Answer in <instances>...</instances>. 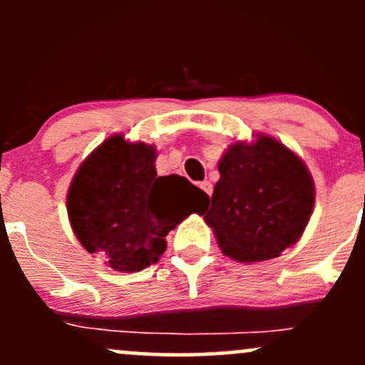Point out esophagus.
<instances>
[{"label": "esophagus", "instance_id": "1", "mask_svg": "<svg viewBox=\"0 0 365 365\" xmlns=\"http://www.w3.org/2000/svg\"><path fill=\"white\" fill-rule=\"evenodd\" d=\"M199 187L202 188V190L206 192L207 195H211V194H212V183H211V182H207V180H204V182H200V183H199Z\"/></svg>", "mask_w": 365, "mask_h": 365}]
</instances>
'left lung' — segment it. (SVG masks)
Returning a JSON list of instances; mask_svg holds the SVG:
<instances>
[{
  "label": "left lung",
  "mask_w": 365,
  "mask_h": 365,
  "mask_svg": "<svg viewBox=\"0 0 365 365\" xmlns=\"http://www.w3.org/2000/svg\"><path fill=\"white\" fill-rule=\"evenodd\" d=\"M220 180L204 220L225 255L240 262L282 255L312 215L314 182L304 161L269 135L235 142L217 163Z\"/></svg>",
  "instance_id": "obj_1"
}]
</instances>
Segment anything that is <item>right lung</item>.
<instances>
[{
    "label": "right lung",
    "mask_w": 365,
    "mask_h": 365,
    "mask_svg": "<svg viewBox=\"0 0 365 365\" xmlns=\"http://www.w3.org/2000/svg\"><path fill=\"white\" fill-rule=\"evenodd\" d=\"M156 156L154 145L113 135L92 150L70 183L66 209L73 233L115 271L135 273L158 262L170 230L209 200L185 177H158Z\"/></svg>",
    "instance_id": "right-lung-1"
}]
</instances>
